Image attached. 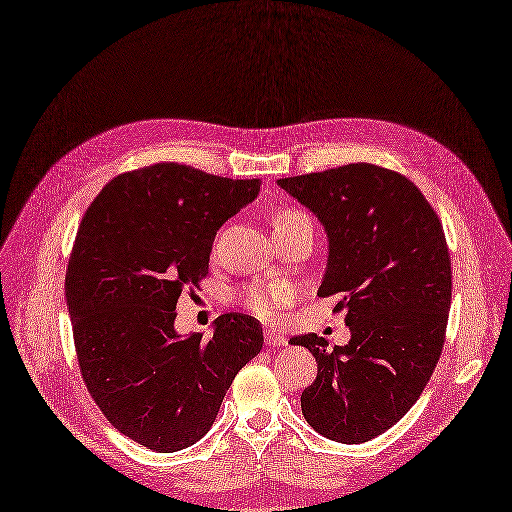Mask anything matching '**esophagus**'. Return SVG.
<instances>
[{
  "instance_id": "34e87169",
  "label": "esophagus",
  "mask_w": 512,
  "mask_h": 512,
  "mask_svg": "<svg viewBox=\"0 0 512 512\" xmlns=\"http://www.w3.org/2000/svg\"><path fill=\"white\" fill-rule=\"evenodd\" d=\"M264 341H266V345H286V334L281 332V330H275V328H266L264 330Z\"/></svg>"
}]
</instances>
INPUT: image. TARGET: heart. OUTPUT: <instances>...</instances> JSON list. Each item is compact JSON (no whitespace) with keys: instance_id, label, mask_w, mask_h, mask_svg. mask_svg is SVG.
<instances>
[{"instance_id":"b5f03b06","label":"heart","mask_w":512,"mask_h":512,"mask_svg":"<svg viewBox=\"0 0 512 512\" xmlns=\"http://www.w3.org/2000/svg\"><path fill=\"white\" fill-rule=\"evenodd\" d=\"M306 213H301L297 209H281L273 217V226L281 228L290 222L299 220ZM244 306L257 314L262 319H275L279 310L288 306L295 297V286L288 284V281H259V284L248 286L244 290Z\"/></svg>"}]
</instances>
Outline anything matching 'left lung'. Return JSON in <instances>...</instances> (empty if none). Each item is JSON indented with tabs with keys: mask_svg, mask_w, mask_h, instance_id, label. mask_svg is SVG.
<instances>
[{
	"mask_svg": "<svg viewBox=\"0 0 512 512\" xmlns=\"http://www.w3.org/2000/svg\"><path fill=\"white\" fill-rule=\"evenodd\" d=\"M325 226L319 297L339 295L347 345L290 339L317 358L301 411L321 436L361 444L416 405L436 369L451 308V257L438 213L398 171L356 162L277 180Z\"/></svg>",
	"mask_w": 512,
	"mask_h": 512,
	"instance_id": "left-lung-1",
	"label": "left lung"
}]
</instances>
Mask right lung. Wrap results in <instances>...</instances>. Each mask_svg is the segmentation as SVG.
<instances>
[{"label": "right lung", "instance_id": "obj_1", "mask_svg": "<svg viewBox=\"0 0 512 512\" xmlns=\"http://www.w3.org/2000/svg\"><path fill=\"white\" fill-rule=\"evenodd\" d=\"M259 184L158 162L107 182L76 231L65 301L81 376L105 418L151 451L198 442L262 350V325L242 312L217 317L209 341L173 328L180 295L209 273L217 231Z\"/></svg>", "mask_w": 512, "mask_h": 512}]
</instances>
